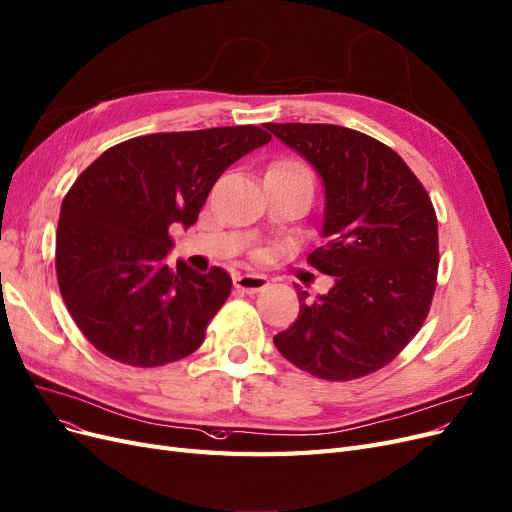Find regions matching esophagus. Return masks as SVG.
Returning <instances> with one entry per match:
<instances>
[{
  "label": "esophagus",
  "mask_w": 512,
  "mask_h": 512,
  "mask_svg": "<svg viewBox=\"0 0 512 512\" xmlns=\"http://www.w3.org/2000/svg\"><path fill=\"white\" fill-rule=\"evenodd\" d=\"M267 286H269V279L264 277V275L245 273V275H237L235 277V288L248 292V294H256V292L264 290Z\"/></svg>",
  "instance_id": "1"
}]
</instances>
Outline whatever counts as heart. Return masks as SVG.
Listing matches in <instances>:
<instances>
[{"label":"heart","instance_id":"heart-1","mask_svg":"<svg viewBox=\"0 0 512 512\" xmlns=\"http://www.w3.org/2000/svg\"><path fill=\"white\" fill-rule=\"evenodd\" d=\"M269 171L286 175L290 180H296L301 184H307L313 190V171L309 169L307 163L298 161V158H284V161H277L269 167Z\"/></svg>","mask_w":512,"mask_h":512}]
</instances>
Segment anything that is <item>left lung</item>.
<instances>
[{
    "label": "left lung",
    "instance_id": "left-lung-1",
    "mask_svg": "<svg viewBox=\"0 0 512 512\" xmlns=\"http://www.w3.org/2000/svg\"><path fill=\"white\" fill-rule=\"evenodd\" d=\"M322 175V248L307 264L334 277L273 339L279 354L326 381H351L390 364L426 322L438 275V220L428 192L375 137L339 125H267Z\"/></svg>",
    "mask_w": 512,
    "mask_h": 512
}]
</instances>
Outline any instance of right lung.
<instances>
[{"mask_svg": "<svg viewBox=\"0 0 512 512\" xmlns=\"http://www.w3.org/2000/svg\"><path fill=\"white\" fill-rule=\"evenodd\" d=\"M269 142L254 125L150 133L108 148L78 175L61 205L57 281L103 356L152 368L201 347L233 279L220 267H169V226L195 224L220 175Z\"/></svg>", "mask_w": 512, "mask_h": 512, "instance_id": "right-lung-1", "label": "right lung"}]
</instances>
